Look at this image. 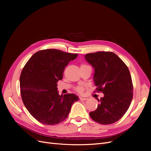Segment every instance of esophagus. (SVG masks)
<instances>
[{
	"label": "esophagus",
	"mask_w": 151,
	"mask_h": 151,
	"mask_svg": "<svg viewBox=\"0 0 151 151\" xmlns=\"http://www.w3.org/2000/svg\"><path fill=\"white\" fill-rule=\"evenodd\" d=\"M79 99L81 100V101H86V100H87V98H83V97H80Z\"/></svg>",
	"instance_id": "1"
}]
</instances>
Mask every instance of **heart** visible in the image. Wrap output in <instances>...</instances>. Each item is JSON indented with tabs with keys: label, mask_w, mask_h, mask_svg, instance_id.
Masks as SVG:
<instances>
[{
	"label": "heart",
	"mask_w": 151,
	"mask_h": 151,
	"mask_svg": "<svg viewBox=\"0 0 151 151\" xmlns=\"http://www.w3.org/2000/svg\"><path fill=\"white\" fill-rule=\"evenodd\" d=\"M82 65H86L85 64H82L81 66ZM75 90L77 91V93H82L84 91V87L83 86H78L76 87Z\"/></svg>",
	"instance_id": "b5f03b06"
}]
</instances>
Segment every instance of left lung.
Here are the masks:
<instances>
[{
  "instance_id": "obj_1",
  "label": "left lung",
  "mask_w": 151,
  "mask_h": 151,
  "mask_svg": "<svg viewBox=\"0 0 151 151\" xmlns=\"http://www.w3.org/2000/svg\"><path fill=\"white\" fill-rule=\"evenodd\" d=\"M86 60L94 68L96 91L104 96L89 113L92 119L103 125L119 120L129 109L133 98V84L129 68L122 59L111 52L88 53Z\"/></svg>"
}]
</instances>
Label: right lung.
Returning a JSON list of instances; mask_svg holds the SVG:
<instances>
[{"label": "right lung", "mask_w": 151, "mask_h": 151, "mask_svg": "<svg viewBox=\"0 0 151 151\" xmlns=\"http://www.w3.org/2000/svg\"><path fill=\"white\" fill-rule=\"evenodd\" d=\"M77 55L57 49L40 50L22 68L20 76L22 102L31 115L43 124L53 125L65 120L72 104L79 100L74 94L60 96L57 87L65 67Z\"/></svg>", "instance_id": "right-lung-1"}]
</instances>
